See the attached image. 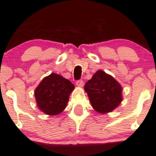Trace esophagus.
Instances as JSON below:
<instances>
[{
  "instance_id": "obj_1",
  "label": "esophagus",
  "mask_w": 156,
  "mask_h": 156,
  "mask_svg": "<svg viewBox=\"0 0 156 156\" xmlns=\"http://www.w3.org/2000/svg\"><path fill=\"white\" fill-rule=\"evenodd\" d=\"M83 84H84V83L82 80H79L76 81V85L79 86V87H83Z\"/></svg>"
}]
</instances>
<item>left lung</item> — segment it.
<instances>
[{
	"label": "left lung",
	"instance_id": "8db88e82",
	"mask_svg": "<svg viewBox=\"0 0 156 156\" xmlns=\"http://www.w3.org/2000/svg\"><path fill=\"white\" fill-rule=\"evenodd\" d=\"M93 108L100 113L110 112L122 101V88L112 76L98 71L84 85Z\"/></svg>",
	"mask_w": 156,
	"mask_h": 156
}]
</instances>
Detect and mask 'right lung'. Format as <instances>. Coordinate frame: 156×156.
Here are the masks:
<instances>
[{"label":"right lung","mask_w":156,"mask_h":156,"mask_svg":"<svg viewBox=\"0 0 156 156\" xmlns=\"http://www.w3.org/2000/svg\"><path fill=\"white\" fill-rule=\"evenodd\" d=\"M73 89L71 81L52 73L44 77L35 90L37 105L47 115H57L65 108Z\"/></svg>","instance_id":"1"}]
</instances>
